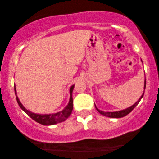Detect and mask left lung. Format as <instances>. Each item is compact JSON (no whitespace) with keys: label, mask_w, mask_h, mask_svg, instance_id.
I'll return each mask as SVG.
<instances>
[{"label":"left lung","mask_w":159,"mask_h":159,"mask_svg":"<svg viewBox=\"0 0 159 159\" xmlns=\"http://www.w3.org/2000/svg\"><path fill=\"white\" fill-rule=\"evenodd\" d=\"M145 88H146V79H145V81H144V90H145ZM143 95H144V91H143V94H142L141 96L140 97L139 99H138V101H137L134 104V105H132V106L127 107V108L123 109V110H121V111H114V112H104V111H102L98 110V109L97 108V107L96 106V105H95V107H96V110L98 111V113H100L102 115H104V116H107V117H111V118H121V117H123V116H126L127 114H129V113H130L131 111H132L133 109H134V107H135L137 105H138V103L140 102V99L143 98Z\"/></svg>","instance_id":"left-lung-1"}]
</instances>
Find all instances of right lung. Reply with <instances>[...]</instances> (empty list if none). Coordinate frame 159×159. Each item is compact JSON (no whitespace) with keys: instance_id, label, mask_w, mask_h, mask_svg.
<instances>
[{"instance_id":"obj_1","label":"right lung","mask_w":159,"mask_h":159,"mask_svg":"<svg viewBox=\"0 0 159 159\" xmlns=\"http://www.w3.org/2000/svg\"><path fill=\"white\" fill-rule=\"evenodd\" d=\"M75 85L73 84L69 89V93H70V97H69V101L68 105L66 106L63 110L59 111V112L54 113V114H36V113H33L27 109L25 108L23 106L22 104L20 102L19 97L17 96V93H16V85L14 86V90H15V93L16 96V100L19 104V107H21L22 110L25 111L26 114L32 118L33 120H35L36 122L39 123L43 125H52L54 124L61 123V122L65 121L67 118L69 117L71 114H72V108H73V100H72V91L74 90Z\"/></svg>"}]
</instances>
